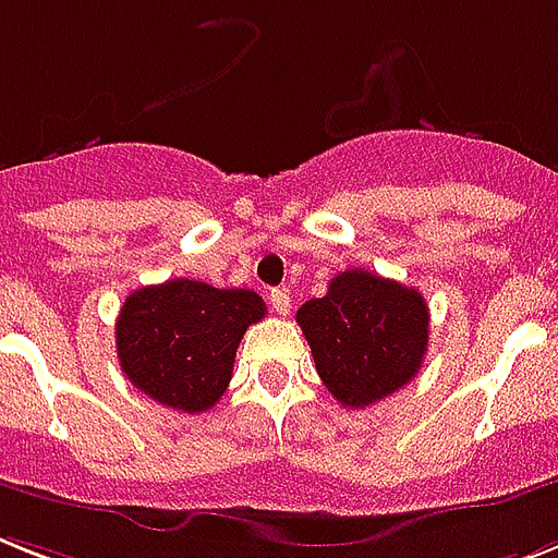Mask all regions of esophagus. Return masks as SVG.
Masks as SVG:
<instances>
[{
	"instance_id": "obj_1",
	"label": "esophagus",
	"mask_w": 558,
	"mask_h": 558,
	"mask_svg": "<svg viewBox=\"0 0 558 558\" xmlns=\"http://www.w3.org/2000/svg\"><path fill=\"white\" fill-rule=\"evenodd\" d=\"M270 305H274L279 316H288L291 314V293L284 291V288H276V291H270Z\"/></svg>"
}]
</instances>
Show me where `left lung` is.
Returning a JSON list of instances; mask_svg holds the SVG:
<instances>
[{"mask_svg": "<svg viewBox=\"0 0 558 558\" xmlns=\"http://www.w3.org/2000/svg\"><path fill=\"white\" fill-rule=\"evenodd\" d=\"M316 374L345 409L389 398L421 372L429 307L414 288L368 270L333 276L323 300L296 311Z\"/></svg>", "mask_w": 558, "mask_h": 558, "instance_id": "left-lung-1", "label": "left lung"}]
</instances>
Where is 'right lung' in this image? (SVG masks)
<instances>
[{"instance_id":"1","label":"right lung","mask_w":558,"mask_h":558,"mask_svg":"<svg viewBox=\"0 0 558 558\" xmlns=\"http://www.w3.org/2000/svg\"><path fill=\"white\" fill-rule=\"evenodd\" d=\"M265 314V300L244 288L221 291L195 279L141 288L114 325L120 368L155 403L207 412L233 377L244 331Z\"/></svg>"}]
</instances>
